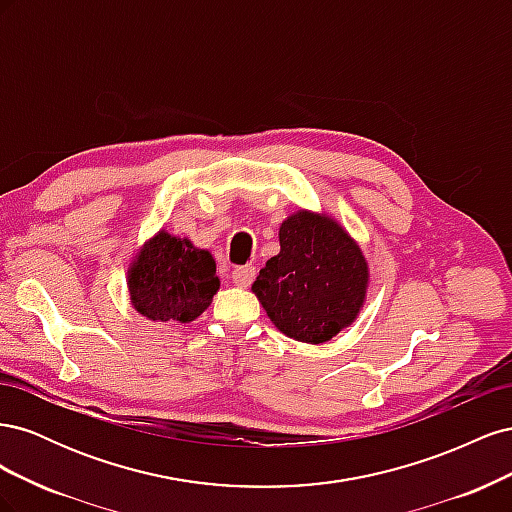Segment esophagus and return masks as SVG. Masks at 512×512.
<instances>
[{
  "label": "esophagus",
  "instance_id": "obj_1",
  "mask_svg": "<svg viewBox=\"0 0 512 512\" xmlns=\"http://www.w3.org/2000/svg\"><path fill=\"white\" fill-rule=\"evenodd\" d=\"M254 275H256L254 267H237L235 271H232V282H235V286H239V288H247L252 284Z\"/></svg>",
  "mask_w": 512,
  "mask_h": 512
}]
</instances>
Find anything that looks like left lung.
Instances as JSON below:
<instances>
[{"mask_svg":"<svg viewBox=\"0 0 512 512\" xmlns=\"http://www.w3.org/2000/svg\"><path fill=\"white\" fill-rule=\"evenodd\" d=\"M369 267L348 230L327 213L294 211L280 226V254L252 292L286 337L324 344L348 329L367 299Z\"/></svg>","mask_w":512,"mask_h":512,"instance_id":"8db88e82","label":"left lung"}]
</instances>
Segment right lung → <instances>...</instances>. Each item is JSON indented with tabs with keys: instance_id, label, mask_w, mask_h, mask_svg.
I'll list each match as a JSON object with an SVG mask.
<instances>
[{
	"instance_id": "right-lung-1",
	"label": "right lung",
	"mask_w": 512,
	"mask_h": 512,
	"mask_svg": "<svg viewBox=\"0 0 512 512\" xmlns=\"http://www.w3.org/2000/svg\"><path fill=\"white\" fill-rule=\"evenodd\" d=\"M128 290L134 309L145 318L188 324L211 305L220 277L211 252L162 228L130 262Z\"/></svg>"
}]
</instances>
